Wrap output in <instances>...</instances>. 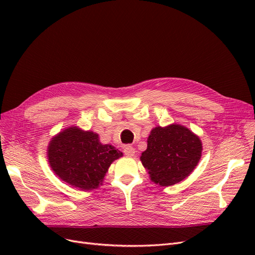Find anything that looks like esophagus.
Returning <instances> with one entry per match:
<instances>
[{
  "mask_svg": "<svg viewBox=\"0 0 255 255\" xmlns=\"http://www.w3.org/2000/svg\"><path fill=\"white\" fill-rule=\"evenodd\" d=\"M124 153H125V155H127L129 157H132V156H134V154H135V149L132 148V146H130V145H127V146H125Z\"/></svg>",
  "mask_w": 255,
  "mask_h": 255,
  "instance_id": "esophagus-1",
  "label": "esophagus"
}]
</instances>
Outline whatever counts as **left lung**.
<instances>
[{
    "label": "left lung",
    "instance_id": "obj_1",
    "mask_svg": "<svg viewBox=\"0 0 255 255\" xmlns=\"http://www.w3.org/2000/svg\"><path fill=\"white\" fill-rule=\"evenodd\" d=\"M202 140L195 133L173 123L151 130L140 161L153 183L167 187L190 176L202 158Z\"/></svg>",
    "mask_w": 255,
    "mask_h": 255
}]
</instances>
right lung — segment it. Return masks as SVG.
Wrapping results in <instances>:
<instances>
[{"instance_id":"1","label":"right lung","mask_w":255,"mask_h":255,"mask_svg":"<svg viewBox=\"0 0 255 255\" xmlns=\"http://www.w3.org/2000/svg\"><path fill=\"white\" fill-rule=\"evenodd\" d=\"M122 156L113 144L101 143L97 133L78 126L60 131L47 145V159L53 173L84 191L102 185L111 164Z\"/></svg>"}]
</instances>
